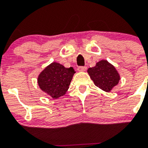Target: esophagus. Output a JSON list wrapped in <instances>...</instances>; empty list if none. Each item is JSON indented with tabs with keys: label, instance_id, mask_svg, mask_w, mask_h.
I'll use <instances>...</instances> for the list:
<instances>
[{
	"label": "esophagus",
	"instance_id": "esophagus-1",
	"mask_svg": "<svg viewBox=\"0 0 148 148\" xmlns=\"http://www.w3.org/2000/svg\"><path fill=\"white\" fill-rule=\"evenodd\" d=\"M87 70V66H78V72H84Z\"/></svg>",
	"mask_w": 148,
	"mask_h": 148
}]
</instances>
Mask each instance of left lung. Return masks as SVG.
Wrapping results in <instances>:
<instances>
[{"label": "left lung", "instance_id": "1", "mask_svg": "<svg viewBox=\"0 0 148 148\" xmlns=\"http://www.w3.org/2000/svg\"><path fill=\"white\" fill-rule=\"evenodd\" d=\"M87 73L95 85L107 92H111L121 79L116 67L105 59L99 61L93 67L88 68Z\"/></svg>", "mask_w": 148, "mask_h": 148}]
</instances>
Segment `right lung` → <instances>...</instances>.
Segmentation results:
<instances>
[{
  "label": "right lung",
  "mask_w": 148,
  "mask_h": 148,
  "mask_svg": "<svg viewBox=\"0 0 148 148\" xmlns=\"http://www.w3.org/2000/svg\"><path fill=\"white\" fill-rule=\"evenodd\" d=\"M75 72L58 62L49 64L38 76V84L43 92L53 99H58L67 92Z\"/></svg>",
  "instance_id": "obj_1"
}]
</instances>
